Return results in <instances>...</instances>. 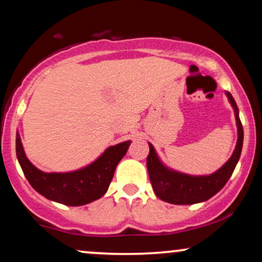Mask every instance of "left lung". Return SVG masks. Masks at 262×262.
Listing matches in <instances>:
<instances>
[{"instance_id": "left-lung-1", "label": "left lung", "mask_w": 262, "mask_h": 262, "mask_svg": "<svg viewBox=\"0 0 262 262\" xmlns=\"http://www.w3.org/2000/svg\"><path fill=\"white\" fill-rule=\"evenodd\" d=\"M229 102L235 111L237 125V141L233 155L223 166L212 175L189 176L167 169L156 155L154 146L149 144V155L146 158L150 182L155 194L160 200L172 204H194L209 200L224 187L235 169L243 149L244 132L239 118V111L233 96L227 92Z\"/></svg>"}]
</instances>
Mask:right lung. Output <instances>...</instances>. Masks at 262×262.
I'll list each match as a JSON object with an SVG mask.
<instances>
[{"instance_id":"right-lung-1","label":"right lung","mask_w":262,"mask_h":262,"mask_svg":"<svg viewBox=\"0 0 262 262\" xmlns=\"http://www.w3.org/2000/svg\"><path fill=\"white\" fill-rule=\"evenodd\" d=\"M130 141H123L110 146L95 162L73 172H52L40 171L27 159L17 132L16 152L25 176L35 191L48 200L65 206H83L98 200L107 192L118 162L127 154Z\"/></svg>"}]
</instances>
